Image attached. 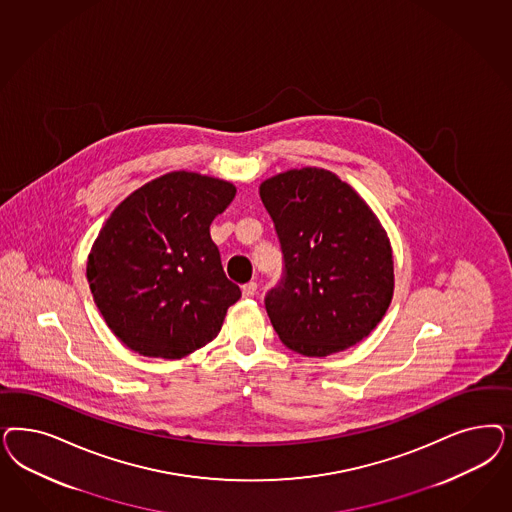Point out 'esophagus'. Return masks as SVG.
Masks as SVG:
<instances>
[{"mask_svg":"<svg viewBox=\"0 0 512 512\" xmlns=\"http://www.w3.org/2000/svg\"><path fill=\"white\" fill-rule=\"evenodd\" d=\"M258 292V284L256 282H247L243 284V297H254Z\"/></svg>","mask_w":512,"mask_h":512,"instance_id":"34e87169","label":"esophagus"}]
</instances>
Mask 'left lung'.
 I'll return each instance as SVG.
<instances>
[{
	"mask_svg": "<svg viewBox=\"0 0 512 512\" xmlns=\"http://www.w3.org/2000/svg\"><path fill=\"white\" fill-rule=\"evenodd\" d=\"M260 198L281 241L284 271L265 294L282 343L303 356L354 347L394 296V258L379 218L352 186L318 167L262 182Z\"/></svg>",
	"mask_w": 512,
	"mask_h": 512,
	"instance_id": "left-lung-1",
	"label": "left lung"
}]
</instances>
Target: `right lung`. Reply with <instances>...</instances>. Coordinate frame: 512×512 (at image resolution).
I'll return each instance as SVG.
<instances>
[{"label":"right lung","instance_id":"add662e5","mask_svg":"<svg viewBox=\"0 0 512 512\" xmlns=\"http://www.w3.org/2000/svg\"><path fill=\"white\" fill-rule=\"evenodd\" d=\"M235 192L231 182L173 171L107 218L86 277L107 326L133 352L179 360L218 335L241 290L228 281L209 228Z\"/></svg>","mask_w":512,"mask_h":512}]
</instances>
